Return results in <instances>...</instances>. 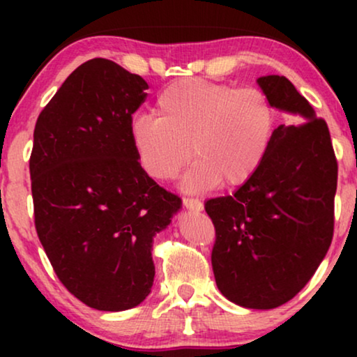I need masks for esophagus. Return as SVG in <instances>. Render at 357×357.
<instances>
[{"instance_id":"esophagus-1","label":"esophagus","mask_w":357,"mask_h":357,"mask_svg":"<svg viewBox=\"0 0 357 357\" xmlns=\"http://www.w3.org/2000/svg\"><path fill=\"white\" fill-rule=\"evenodd\" d=\"M183 204L190 209V211H202L203 209V203L199 202L198 198H193V197H185Z\"/></svg>"}]
</instances>
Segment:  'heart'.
I'll return each mask as SVG.
<instances>
[{"label":"heart","instance_id":"b5f03b06","mask_svg":"<svg viewBox=\"0 0 357 357\" xmlns=\"http://www.w3.org/2000/svg\"><path fill=\"white\" fill-rule=\"evenodd\" d=\"M276 112L265 91L219 82L175 81L158 96L155 116L131 121V143L151 177L170 180L188 159L183 187L193 192L241 185L270 148Z\"/></svg>","mask_w":357,"mask_h":357}]
</instances>
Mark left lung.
Masks as SVG:
<instances>
[{"label": "left lung", "mask_w": 357, "mask_h": 357, "mask_svg": "<svg viewBox=\"0 0 357 357\" xmlns=\"http://www.w3.org/2000/svg\"><path fill=\"white\" fill-rule=\"evenodd\" d=\"M273 107L292 114L273 131L257 172L234 195L204 203L216 231L211 252L222 296L275 309L314 276L335 226L338 162L328 125L284 76L258 77Z\"/></svg>", "instance_id": "8db88e82"}]
</instances>
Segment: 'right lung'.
Here are the masks:
<instances>
[{
  "label": "right lung",
  "instance_id": "obj_1",
  "mask_svg": "<svg viewBox=\"0 0 357 357\" xmlns=\"http://www.w3.org/2000/svg\"><path fill=\"white\" fill-rule=\"evenodd\" d=\"M146 89L141 76L94 58L66 77L33 130L37 236L63 286L97 310L148 297L153 238L182 204L144 172L131 143Z\"/></svg>",
  "mask_w": 357,
  "mask_h": 357
}]
</instances>
